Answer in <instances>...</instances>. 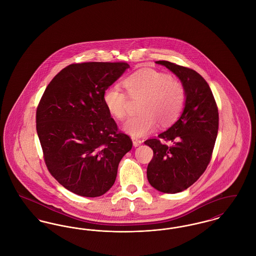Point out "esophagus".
<instances>
[{"label":"esophagus","instance_id":"34e87169","mask_svg":"<svg viewBox=\"0 0 256 256\" xmlns=\"http://www.w3.org/2000/svg\"><path fill=\"white\" fill-rule=\"evenodd\" d=\"M132 140H133V146H134V148L140 146L142 144V140H140V138H132Z\"/></svg>","mask_w":256,"mask_h":256}]
</instances>
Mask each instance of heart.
<instances>
[{
	"instance_id": "1",
	"label": "heart",
	"mask_w": 256,
	"mask_h": 256,
	"mask_svg": "<svg viewBox=\"0 0 256 256\" xmlns=\"http://www.w3.org/2000/svg\"><path fill=\"white\" fill-rule=\"evenodd\" d=\"M124 92L118 86H110L103 94L108 112L123 120L129 114L130 98L138 104L140 114L129 118L123 125L127 134L140 138L153 132L158 123L162 127L178 120L186 102L183 84L170 75L154 69H142L123 81Z\"/></svg>"
}]
</instances>
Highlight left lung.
<instances>
[{
	"label": "left lung",
	"mask_w": 256,
	"mask_h": 256,
	"mask_svg": "<svg viewBox=\"0 0 256 256\" xmlns=\"http://www.w3.org/2000/svg\"><path fill=\"white\" fill-rule=\"evenodd\" d=\"M156 64L168 68L182 82L186 102L181 116L170 128L144 142L153 150L148 179L162 192L176 194L192 186L211 161L218 130V112L212 90L200 74L166 60ZM161 140L171 144H162Z\"/></svg>",
	"instance_id": "left-lung-1"
}]
</instances>
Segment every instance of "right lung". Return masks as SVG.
<instances>
[{
    "label": "right lung",
    "mask_w": 256,
    "mask_h": 256,
    "mask_svg": "<svg viewBox=\"0 0 256 256\" xmlns=\"http://www.w3.org/2000/svg\"><path fill=\"white\" fill-rule=\"evenodd\" d=\"M129 68L126 62L73 64L47 86L36 110V131L49 172L68 190L86 198L107 192L122 157L131 150L103 94Z\"/></svg>",
    "instance_id": "1"
}]
</instances>
